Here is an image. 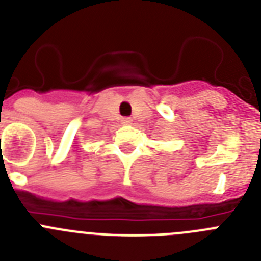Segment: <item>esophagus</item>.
<instances>
[{"label":"esophagus","mask_w":261,"mask_h":261,"mask_svg":"<svg viewBox=\"0 0 261 261\" xmlns=\"http://www.w3.org/2000/svg\"><path fill=\"white\" fill-rule=\"evenodd\" d=\"M133 120L130 119V117H123L121 119V124H124V125H129V124H132Z\"/></svg>","instance_id":"1"}]
</instances>
